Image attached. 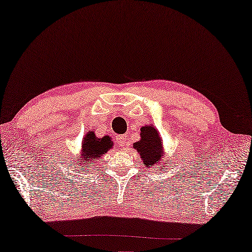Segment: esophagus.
<instances>
[{
	"label": "esophagus",
	"mask_w": 252,
	"mask_h": 252,
	"mask_svg": "<svg viewBox=\"0 0 252 252\" xmlns=\"http://www.w3.org/2000/svg\"><path fill=\"white\" fill-rule=\"evenodd\" d=\"M126 141H127V136L126 135L117 136V138H116V143L118 144L119 146H125L126 143H127Z\"/></svg>",
	"instance_id": "esophagus-1"
}]
</instances>
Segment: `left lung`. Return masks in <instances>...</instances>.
<instances>
[{"mask_svg": "<svg viewBox=\"0 0 252 252\" xmlns=\"http://www.w3.org/2000/svg\"><path fill=\"white\" fill-rule=\"evenodd\" d=\"M134 148L137 150L144 166L147 168H151L154 165L158 166L160 160L165 158L159 134L153 126L142 127L141 141L134 144Z\"/></svg>", "mask_w": 252, "mask_h": 252, "instance_id": "left-lung-1", "label": "left lung"}]
</instances>
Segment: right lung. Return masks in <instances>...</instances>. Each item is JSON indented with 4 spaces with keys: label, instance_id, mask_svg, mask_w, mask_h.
Wrapping results in <instances>:
<instances>
[{
    "label": "right lung",
    "instance_id": "right-lung-1",
    "mask_svg": "<svg viewBox=\"0 0 252 252\" xmlns=\"http://www.w3.org/2000/svg\"><path fill=\"white\" fill-rule=\"evenodd\" d=\"M111 142L113 141H111L109 136L98 138L94 131H89L81 144L80 155L73 159L72 168H75L77 171L76 173L90 170V167L94 166L98 158H100L102 154L107 153V151L111 148V146H113Z\"/></svg>",
    "mask_w": 252,
    "mask_h": 252
}]
</instances>
